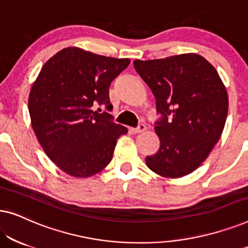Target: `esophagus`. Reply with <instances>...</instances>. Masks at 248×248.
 Returning <instances> with one entry per match:
<instances>
[{
  "mask_svg": "<svg viewBox=\"0 0 248 248\" xmlns=\"http://www.w3.org/2000/svg\"><path fill=\"white\" fill-rule=\"evenodd\" d=\"M145 130H147V126H145L144 124H140L138 127L131 128L130 131H131L133 134H137V133H141V132H144Z\"/></svg>",
  "mask_w": 248,
  "mask_h": 248,
  "instance_id": "1",
  "label": "esophagus"
}]
</instances>
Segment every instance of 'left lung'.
<instances>
[{"instance_id":"left-lung-1","label":"left lung","mask_w":248,"mask_h":248,"mask_svg":"<svg viewBox=\"0 0 248 248\" xmlns=\"http://www.w3.org/2000/svg\"><path fill=\"white\" fill-rule=\"evenodd\" d=\"M133 64L162 114L155 127L160 147L145 158L147 166L165 178L191 174L208 158L225 127L228 94L221 78L195 53Z\"/></svg>"}]
</instances>
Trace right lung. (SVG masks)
Returning a JSON list of instances; mask_svg holds the SVG:
<instances>
[{
  "label": "right lung",
  "mask_w": 248,
  "mask_h": 248,
  "mask_svg": "<svg viewBox=\"0 0 248 248\" xmlns=\"http://www.w3.org/2000/svg\"><path fill=\"white\" fill-rule=\"evenodd\" d=\"M130 62L66 47L44 64L32 83V130L47 157L67 175L88 178L103 170L117 139L127 133L110 114L96 108L111 109L109 86Z\"/></svg>",
  "instance_id": "right-lung-1"
}]
</instances>
